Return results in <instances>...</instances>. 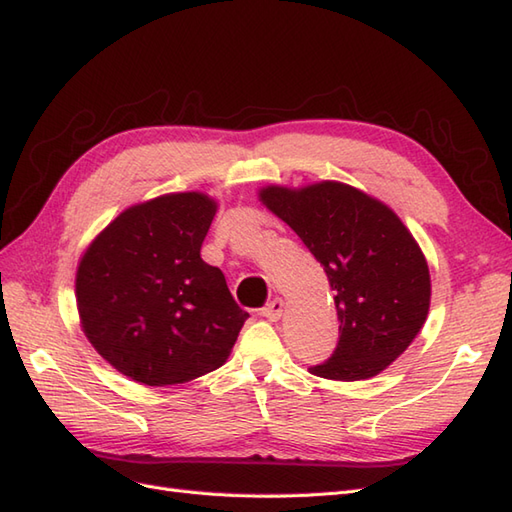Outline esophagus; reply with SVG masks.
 <instances>
[{
  "label": "esophagus",
  "instance_id": "34e87169",
  "mask_svg": "<svg viewBox=\"0 0 512 512\" xmlns=\"http://www.w3.org/2000/svg\"><path fill=\"white\" fill-rule=\"evenodd\" d=\"M283 314V301L281 299H272L270 303H266L264 307H261V316L268 318L270 323H277V320L281 318Z\"/></svg>",
  "mask_w": 512,
  "mask_h": 512
}]
</instances>
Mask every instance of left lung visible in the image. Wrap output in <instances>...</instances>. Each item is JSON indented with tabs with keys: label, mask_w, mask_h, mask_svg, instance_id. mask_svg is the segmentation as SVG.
<instances>
[{
	"label": "left lung",
	"mask_w": 512,
	"mask_h": 512,
	"mask_svg": "<svg viewBox=\"0 0 512 512\" xmlns=\"http://www.w3.org/2000/svg\"><path fill=\"white\" fill-rule=\"evenodd\" d=\"M264 205L290 224L334 290L340 338L318 377H373L410 347L430 310V270L419 244L382 202L325 181L299 192L266 187Z\"/></svg>",
	"instance_id": "8db88e82"
}]
</instances>
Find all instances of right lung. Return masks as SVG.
Returning <instances> with one entry per match:
<instances>
[{"label":"right lung","mask_w":512,"mask_h":512,"mask_svg":"<svg viewBox=\"0 0 512 512\" xmlns=\"http://www.w3.org/2000/svg\"><path fill=\"white\" fill-rule=\"evenodd\" d=\"M216 202L187 192L120 213L82 257V329L102 358L146 386L216 371L248 318L200 248Z\"/></svg>","instance_id":"right-lung-1"}]
</instances>
